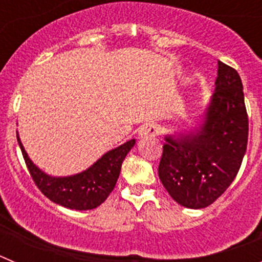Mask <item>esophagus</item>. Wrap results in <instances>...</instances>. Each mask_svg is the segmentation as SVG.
<instances>
[{
	"label": "esophagus",
	"mask_w": 262,
	"mask_h": 262,
	"mask_svg": "<svg viewBox=\"0 0 262 262\" xmlns=\"http://www.w3.org/2000/svg\"><path fill=\"white\" fill-rule=\"evenodd\" d=\"M159 134V126L155 123H145L139 129V136L142 139L155 138Z\"/></svg>",
	"instance_id": "1"
}]
</instances>
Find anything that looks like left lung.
<instances>
[{"label":"left lung","instance_id":"left-lung-1","mask_svg":"<svg viewBox=\"0 0 262 262\" xmlns=\"http://www.w3.org/2000/svg\"><path fill=\"white\" fill-rule=\"evenodd\" d=\"M165 140L159 177L169 195L189 209L214 203L235 180L248 144V114L236 69L217 61L205 123L195 134Z\"/></svg>","mask_w":262,"mask_h":262}]
</instances>
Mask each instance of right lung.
Returning <instances> with one entry per match:
<instances>
[{
  "label": "right lung",
  "instance_id": "add662e5",
  "mask_svg": "<svg viewBox=\"0 0 262 262\" xmlns=\"http://www.w3.org/2000/svg\"><path fill=\"white\" fill-rule=\"evenodd\" d=\"M17 139L30 176L39 190L52 202L80 211L96 209L105 202L117 184L124 157L135 144V139H131L103 155L85 172L71 177L57 178L47 176L34 165L18 136Z\"/></svg>",
  "mask_w": 262,
  "mask_h": 262
}]
</instances>
